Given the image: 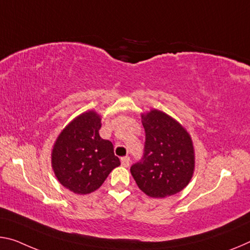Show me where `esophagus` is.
<instances>
[{"instance_id": "34e87169", "label": "esophagus", "mask_w": 250, "mask_h": 250, "mask_svg": "<svg viewBox=\"0 0 250 250\" xmlns=\"http://www.w3.org/2000/svg\"><path fill=\"white\" fill-rule=\"evenodd\" d=\"M121 165L124 166V167H129V165H130V158H129L128 156L122 157V158H121Z\"/></svg>"}]
</instances>
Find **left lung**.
Returning a JSON list of instances; mask_svg holds the SVG:
<instances>
[{"mask_svg":"<svg viewBox=\"0 0 250 250\" xmlns=\"http://www.w3.org/2000/svg\"><path fill=\"white\" fill-rule=\"evenodd\" d=\"M146 131L144 156L130 168L146 195L165 198L181 191L191 179L195 154L188 132L161 111L142 114Z\"/></svg>","mask_w":250,"mask_h":250,"instance_id":"obj_1","label":"left lung"}]
</instances>
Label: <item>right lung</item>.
Listing matches in <instances>:
<instances>
[{
	"label": "right lung",
	"instance_id": "right-lung-1",
	"mask_svg": "<svg viewBox=\"0 0 250 250\" xmlns=\"http://www.w3.org/2000/svg\"><path fill=\"white\" fill-rule=\"evenodd\" d=\"M101 119L93 111L82 113L65 126L55 141L52 167L61 185L79 195L100 188L120 166L113 145L99 134Z\"/></svg>",
	"mask_w": 250,
	"mask_h": 250
}]
</instances>
